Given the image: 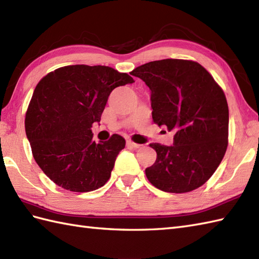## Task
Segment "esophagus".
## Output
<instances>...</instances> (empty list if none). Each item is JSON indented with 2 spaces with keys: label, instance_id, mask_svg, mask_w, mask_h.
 Returning a JSON list of instances; mask_svg holds the SVG:
<instances>
[{
  "label": "esophagus",
  "instance_id": "1",
  "mask_svg": "<svg viewBox=\"0 0 259 259\" xmlns=\"http://www.w3.org/2000/svg\"><path fill=\"white\" fill-rule=\"evenodd\" d=\"M126 146L130 148H135V149H138V148L141 147V145L136 144V142H134V141H126Z\"/></svg>",
  "mask_w": 259,
  "mask_h": 259
}]
</instances>
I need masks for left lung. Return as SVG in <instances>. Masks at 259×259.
<instances>
[{"instance_id": "obj_1", "label": "left lung", "mask_w": 259, "mask_h": 259, "mask_svg": "<svg viewBox=\"0 0 259 259\" xmlns=\"http://www.w3.org/2000/svg\"><path fill=\"white\" fill-rule=\"evenodd\" d=\"M151 90L153 122L174 131V146L150 144L157 159L146 169L150 184L166 192L199 188L221 164L228 146L226 96L196 61L164 59L130 72Z\"/></svg>"}]
</instances>
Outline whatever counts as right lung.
Listing matches in <instances>:
<instances>
[{"label":"right lung","mask_w":259,"mask_h":259,"mask_svg":"<svg viewBox=\"0 0 259 259\" xmlns=\"http://www.w3.org/2000/svg\"><path fill=\"white\" fill-rule=\"evenodd\" d=\"M134 82L106 65L85 64L59 68L40 80L26 110L25 133L33 158L54 184L88 192L109 180L125 140L112 135L97 144L91 128L114 88Z\"/></svg>","instance_id":"right-lung-1"}]
</instances>
